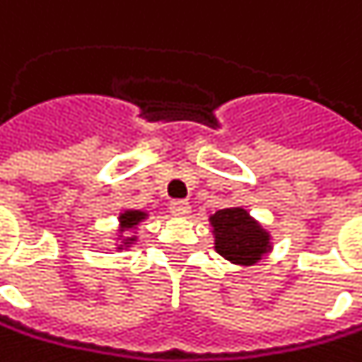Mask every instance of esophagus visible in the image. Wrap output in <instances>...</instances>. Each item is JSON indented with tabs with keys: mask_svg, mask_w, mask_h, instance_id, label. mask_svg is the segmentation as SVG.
Wrapping results in <instances>:
<instances>
[{
	"mask_svg": "<svg viewBox=\"0 0 362 362\" xmlns=\"http://www.w3.org/2000/svg\"><path fill=\"white\" fill-rule=\"evenodd\" d=\"M169 211H171L173 217H189V213H191V204L185 202V199H175V202L169 204Z\"/></svg>",
	"mask_w": 362,
	"mask_h": 362,
	"instance_id": "obj_1",
	"label": "esophagus"
}]
</instances>
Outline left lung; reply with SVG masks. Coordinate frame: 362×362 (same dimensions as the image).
I'll use <instances>...</instances> for the list:
<instances>
[{"label": "left lung", "mask_w": 362, "mask_h": 362, "mask_svg": "<svg viewBox=\"0 0 362 362\" xmlns=\"http://www.w3.org/2000/svg\"><path fill=\"white\" fill-rule=\"evenodd\" d=\"M215 250L234 265L250 267L272 250L269 232L250 217L245 208H223L211 215Z\"/></svg>", "instance_id": "1"}]
</instances>
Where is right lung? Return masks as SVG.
Listing matches in <instances>:
<instances>
[{
	"mask_svg": "<svg viewBox=\"0 0 362 362\" xmlns=\"http://www.w3.org/2000/svg\"><path fill=\"white\" fill-rule=\"evenodd\" d=\"M145 217H147V213H143V211H123L119 215V245H117V250H126L136 241V236H128V230H134Z\"/></svg>",
	"mask_w": 362,
	"mask_h": 362,
	"instance_id": "obj_1",
	"label": "right lung"
}]
</instances>
